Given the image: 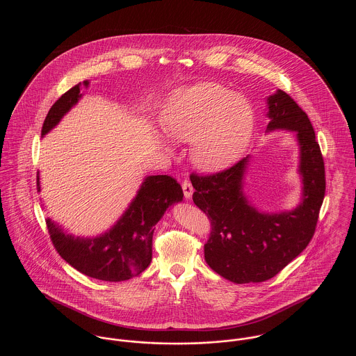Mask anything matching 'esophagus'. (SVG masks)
I'll list each match as a JSON object with an SVG mask.
<instances>
[{
	"mask_svg": "<svg viewBox=\"0 0 356 356\" xmlns=\"http://www.w3.org/2000/svg\"><path fill=\"white\" fill-rule=\"evenodd\" d=\"M182 191H184V196H185L186 199H191V197H192V195H193V186H192V184H191L189 179H185V181L182 182Z\"/></svg>",
	"mask_w": 356,
	"mask_h": 356,
	"instance_id": "1",
	"label": "esophagus"
}]
</instances>
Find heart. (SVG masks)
Here are the masks:
<instances>
[{"instance_id":"obj_1","label":"heart","mask_w":356,"mask_h":356,"mask_svg":"<svg viewBox=\"0 0 356 356\" xmlns=\"http://www.w3.org/2000/svg\"><path fill=\"white\" fill-rule=\"evenodd\" d=\"M161 123L177 140L193 141V160L207 171L236 163L247 149L254 118L251 104L222 85L204 82L172 93Z\"/></svg>"}]
</instances>
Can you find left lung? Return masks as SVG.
<instances>
[{
	"instance_id": "8db88e82",
	"label": "left lung",
	"mask_w": 356,
	"mask_h": 356,
	"mask_svg": "<svg viewBox=\"0 0 356 356\" xmlns=\"http://www.w3.org/2000/svg\"><path fill=\"white\" fill-rule=\"evenodd\" d=\"M267 104V130L296 131L300 145L303 202L298 208L264 213L248 203L243 179L250 156L215 174L191 175L196 189L193 202L211 220L205 261L236 284L267 281L302 254L315 233L325 197V163L307 113L282 90L270 96Z\"/></svg>"
}]
</instances>
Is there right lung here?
I'll use <instances>...</instances> for the list:
<instances>
[{"label": "right lung", "instance_id": "right-lung-1", "mask_svg": "<svg viewBox=\"0 0 356 356\" xmlns=\"http://www.w3.org/2000/svg\"><path fill=\"white\" fill-rule=\"evenodd\" d=\"M82 85L89 86V82L75 85L51 105L42 126V137L82 97ZM37 189L41 191L40 174ZM182 197V188L172 177L151 175L145 178L136 199L116 225L99 237L75 238L49 218L45 220L56 251L68 264L88 277L119 282L141 274L151 264L153 226L170 205L181 202Z\"/></svg>", "mask_w": 356, "mask_h": 356}]
</instances>
